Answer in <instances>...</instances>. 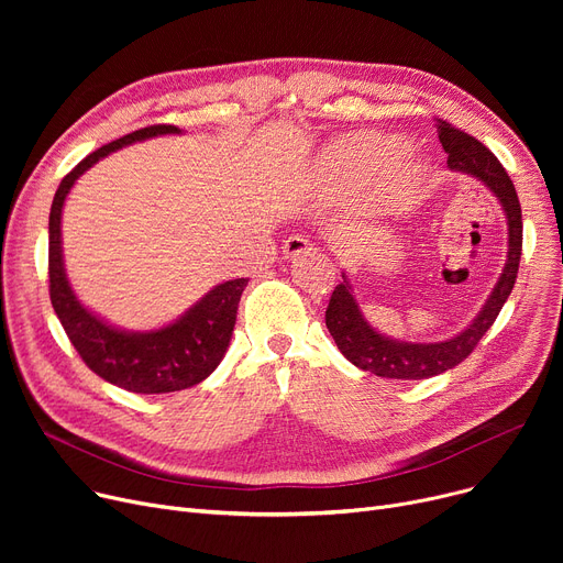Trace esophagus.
<instances>
[{
	"label": "esophagus",
	"mask_w": 563,
	"mask_h": 563,
	"mask_svg": "<svg viewBox=\"0 0 563 563\" xmlns=\"http://www.w3.org/2000/svg\"><path fill=\"white\" fill-rule=\"evenodd\" d=\"M314 251V244L303 234H291L283 244V255L285 257H299V255H308Z\"/></svg>",
	"instance_id": "obj_1"
}]
</instances>
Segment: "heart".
I'll return each mask as SVG.
<instances>
[{"label": "heart", "instance_id": "heart-1", "mask_svg": "<svg viewBox=\"0 0 563 563\" xmlns=\"http://www.w3.org/2000/svg\"><path fill=\"white\" fill-rule=\"evenodd\" d=\"M406 153L404 141L380 134H356L333 143L321 166L340 183H374L395 170Z\"/></svg>", "mask_w": 563, "mask_h": 563}]
</instances>
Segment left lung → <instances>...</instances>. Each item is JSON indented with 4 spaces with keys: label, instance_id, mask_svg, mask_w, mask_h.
Masks as SVG:
<instances>
[{
    "label": "left lung",
    "instance_id": "left-lung-1",
    "mask_svg": "<svg viewBox=\"0 0 563 563\" xmlns=\"http://www.w3.org/2000/svg\"><path fill=\"white\" fill-rule=\"evenodd\" d=\"M438 139L448 153V166L452 170H461L475 175L499 198L509 221V260L505 264L493 294L488 297L484 310L470 327L452 340L433 342V344H410L397 342L386 335L376 333L365 321L356 299L351 294V285L344 278L333 294L327 308V327L344 353V358L356 367L372 372L383 378H401V380H420L429 376H438L463 363L486 331L493 327L501 306L507 303L509 294L516 285L520 255H522V212L516 187L509 173L497 162V157L475 136L465 134L452 123L435 118Z\"/></svg>",
    "mask_w": 563,
    "mask_h": 563
}]
</instances>
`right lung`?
<instances>
[{"label": "right lung", "mask_w": 563, "mask_h": 563, "mask_svg": "<svg viewBox=\"0 0 563 563\" xmlns=\"http://www.w3.org/2000/svg\"><path fill=\"white\" fill-rule=\"evenodd\" d=\"M180 132L175 125H151L115 139L81 159L58 185L49 210V301L62 327L88 369L139 395H164L196 386L210 376L221 358L236 321L242 291L249 278L217 285L210 294L166 329L151 333L118 331L88 312L68 285L62 255V210L77 177L100 157L128 143L157 134Z\"/></svg>", "instance_id": "1"}]
</instances>
